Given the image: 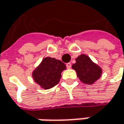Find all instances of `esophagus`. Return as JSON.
Here are the masks:
<instances>
[{"instance_id":"obj_1","label":"esophagus","mask_w":124,"mask_h":124,"mask_svg":"<svg viewBox=\"0 0 124 124\" xmlns=\"http://www.w3.org/2000/svg\"><path fill=\"white\" fill-rule=\"evenodd\" d=\"M66 67H67L68 69H70V68H71V63H70V62L67 63V64H66Z\"/></svg>"}]
</instances>
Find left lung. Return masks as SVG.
Masks as SVG:
<instances>
[{"mask_svg": "<svg viewBox=\"0 0 124 124\" xmlns=\"http://www.w3.org/2000/svg\"><path fill=\"white\" fill-rule=\"evenodd\" d=\"M72 68L76 70L77 77L83 83L89 85L97 80L102 74L101 68L84 54L76 59V63L72 65Z\"/></svg>", "mask_w": 124, "mask_h": 124, "instance_id": "1", "label": "left lung"}]
</instances>
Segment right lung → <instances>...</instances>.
<instances>
[{"instance_id": "1", "label": "right lung", "mask_w": 124, "mask_h": 124, "mask_svg": "<svg viewBox=\"0 0 124 124\" xmlns=\"http://www.w3.org/2000/svg\"><path fill=\"white\" fill-rule=\"evenodd\" d=\"M65 68V65L62 61L46 57L32 72V77L41 88L49 89L59 83L61 73Z\"/></svg>"}]
</instances>
